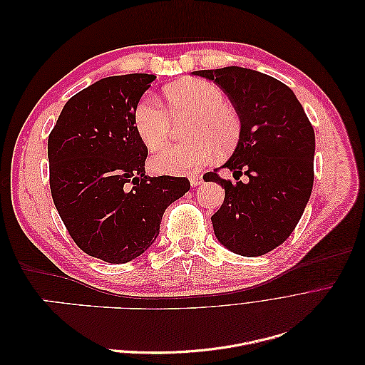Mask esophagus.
I'll list each match as a JSON object with an SVG mask.
<instances>
[{"label":"esophagus","instance_id":"obj_1","mask_svg":"<svg viewBox=\"0 0 365 365\" xmlns=\"http://www.w3.org/2000/svg\"><path fill=\"white\" fill-rule=\"evenodd\" d=\"M189 180H190L192 187H196V185H200L202 182V176L201 175H190Z\"/></svg>","mask_w":365,"mask_h":365}]
</instances>
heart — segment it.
Masks as SVG:
<instances>
[{
  "mask_svg": "<svg viewBox=\"0 0 365 365\" xmlns=\"http://www.w3.org/2000/svg\"><path fill=\"white\" fill-rule=\"evenodd\" d=\"M165 109L155 97L145 96L134 109V125L141 141L152 152L168 145L172 121L189 118L182 145L165 148L152 164L161 173H187L208 164L216 155L236 146L240 137V117L224 102L219 86L204 79H184L164 88Z\"/></svg>",
  "mask_w": 365,
  "mask_h": 365,
  "instance_id": "b5f03b06",
  "label": "heart"
}]
</instances>
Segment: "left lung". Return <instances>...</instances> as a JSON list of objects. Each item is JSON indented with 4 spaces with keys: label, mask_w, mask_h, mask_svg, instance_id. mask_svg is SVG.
Instances as JSON below:
<instances>
[{
    "label": "left lung",
    "mask_w": 365,
    "mask_h": 365,
    "mask_svg": "<svg viewBox=\"0 0 365 365\" xmlns=\"http://www.w3.org/2000/svg\"><path fill=\"white\" fill-rule=\"evenodd\" d=\"M222 90L240 117V137L222 165L236 182L207 172L225 189L212 216L215 236L239 256L257 257L282 245L300 220L314 185L315 134L289 86L256 70L195 71ZM249 176L248 183L238 178Z\"/></svg>",
    "instance_id": "1"
}]
</instances>
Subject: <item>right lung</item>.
Wrapping results in <instances>:
<instances>
[{"label": "right lung", "mask_w": 365, "mask_h": 365, "mask_svg": "<svg viewBox=\"0 0 365 365\" xmlns=\"http://www.w3.org/2000/svg\"><path fill=\"white\" fill-rule=\"evenodd\" d=\"M153 81L145 73L97 81L65 103L48 137L50 189L62 222L77 247L108 263L145 252L165 208L190 189L182 176L146 175L134 109Z\"/></svg>", "instance_id": "add662e5"}]
</instances>
